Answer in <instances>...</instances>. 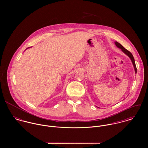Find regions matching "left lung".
<instances>
[{
  "mask_svg": "<svg viewBox=\"0 0 148 148\" xmlns=\"http://www.w3.org/2000/svg\"><path fill=\"white\" fill-rule=\"evenodd\" d=\"M115 44L116 45V46H117L118 48L121 49L122 51H123V52H124L125 54H127V55L130 58V59L131 60H132V63L133 64V66H134V70H135V72H136V73H137V68H136V64H135L134 59L133 56V55L132 54V53H130V52H129L128 50H127V49H125V48L121 44H120L119 42H115Z\"/></svg>",
  "mask_w": 148,
  "mask_h": 148,
  "instance_id": "1",
  "label": "left lung"
}]
</instances>
